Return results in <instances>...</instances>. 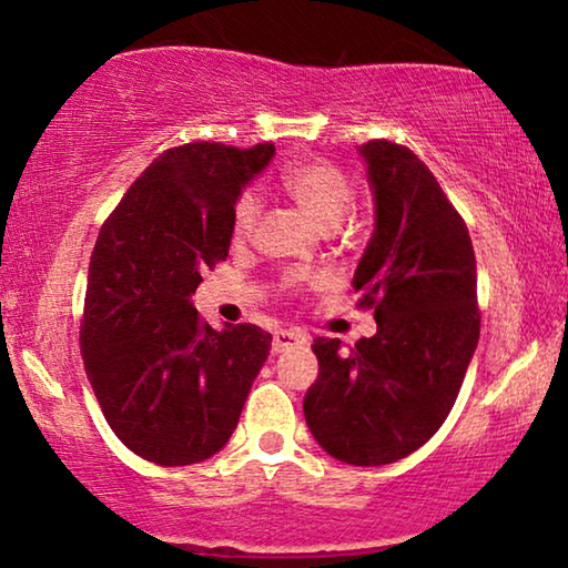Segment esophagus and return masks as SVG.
I'll return each mask as SVG.
<instances>
[{
  "mask_svg": "<svg viewBox=\"0 0 568 568\" xmlns=\"http://www.w3.org/2000/svg\"><path fill=\"white\" fill-rule=\"evenodd\" d=\"M302 344H307V333L305 331L290 328V331H276L274 333V352L276 354H282L292 346H302Z\"/></svg>",
  "mask_w": 568,
  "mask_h": 568,
  "instance_id": "esophagus-1",
  "label": "esophagus"
}]
</instances>
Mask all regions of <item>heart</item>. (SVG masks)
Returning a JSON list of instances; mask_svg holds the SVG:
<instances>
[{"label": "heart", "mask_w": 568, "mask_h": 568, "mask_svg": "<svg viewBox=\"0 0 568 568\" xmlns=\"http://www.w3.org/2000/svg\"><path fill=\"white\" fill-rule=\"evenodd\" d=\"M282 189L294 204L321 230H333L354 206V185L341 168L328 160L294 162L282 173ZM261 216V199L255 191H243L232 209V237L247 240ZM300 278H290V286Z\"/></svg>", "instance_id": "obj_1"}]
</instances>
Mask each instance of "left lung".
Segmentation results:
<instances>
[{
	"label": "left lung",
	"mask_w": 568,
	"mask_h": 568,
	"mask_svg": "<svg viewBox=\"0 0 568 568\" xmlns=\"http://www.w3.org/2000/svg\"><path fill=\"white\" fill-rule=\"evenodd\" d=\"M377 222L354 274L356 305L377 333L341 348L315 338L321 362L305 395L310 432L348 465H387L434 437L453 410L480 336L476 253L453 201L408 146H359Z\"/></svg>",
	"instance_id": "obj_1"
}]
</instances>
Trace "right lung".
<instances>
[{
    "label": "right lung",
    "instance_id": "1",
    "mask_svg": "<svg viewBox=\"0 0 568 568\" xmlns=\"http://www.w3.org/2000/svg\"><path fill=\"white\" fill-rule=\"evenodd\" d=\"M271 158V142L173 146L100 227L80 348L108 426L144 460L175 468L220 453L266 362L271 333L214 331L191 294L227 258L232 209Z\"/></svg>",
    "mask_w": 568,
    "mask_h": 568
}]
</instances>
